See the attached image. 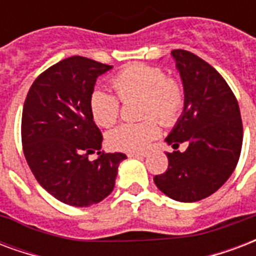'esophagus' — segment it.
Wrapping results in <instances>:
<instances>
[{
	"instance_id": "1",
	"label": "esophagus",
	"mask_w": 256,
	"mask_h": 256,
	"mask_svg": "<svg viewBox=\"0 0 256 256\" xmlns=\"http://www.w3.org/2000/svg\"><path fill=\"white\" fill-rule=\"evenodd\" d=\"M130 158H146L147 156V152H134V154H128Z\"/></svg>"
}]
</instances>
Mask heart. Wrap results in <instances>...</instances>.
I'll return each instance as SVG.
<instances>
[{
    "mask_svg": "<svg viewBox=\"0 0 256 256\" xmlns=\"http://www.w3.org/2000/svg\"><path fill=\"white\" fill-rule=\"evenodd\" d=\"M112 84L121 100L142 98L140 117L146 118L139 124L118 126L108 134V144L117 151L130 154L143 151L160 132L152 117L163 126H172L185 102V94L180 82L164 76L159 67L142 63L130 64L113 78ZM89 106L94 121L101 126H113L120 114L117 97L105 90H94L90 96Z\"/></svg>",
    "mask_w": 256,
    "mask_h": 256,
    "instance_id": "heart-1",
    "label": "heart"
}]
</instances>
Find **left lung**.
Instances as JSON below:
<instances>
[{
	"mask_svg": "<svg viewBox=\"0 0 256 256\" xmlns=\"http://www.w3.org/2000/svg\"><path fill=\"white\" fill-rule=\"evenodd\" d=\"M172 56L180 76L185 102L167 144L166 172L154 182L167 197L196 202L220 189L235 170L243 143V126L235 96L214 68L197 55L174 50ZM188 144L185 153L176 151Z\"/></svg>",
	"mask_w": 256,
	"mask_h": 256,
	"instance_id": "1",
	"label": "left lung"
}]
</instances>
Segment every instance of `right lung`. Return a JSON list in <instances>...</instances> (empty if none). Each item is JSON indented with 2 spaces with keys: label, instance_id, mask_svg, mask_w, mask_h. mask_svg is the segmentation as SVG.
Returning <instances> with one entry per match:
<instances>
[{
  "label": "right lung",
  "instance_id": "obj_1",
  "mask_svg": "<svg viewBox=\"0 0 256 256\" xmlns=\"http://www.w3.org/2000/svg\"><path fill=\"white\" fill-rule=\"evenodd\" d=\"M113 66L84 56L63 59L40 74L26 94L22 150L42 188L71 206L86 208L112 193L126 154H90L102 147L89 100L100 76Z\"/></svg>",
  "mask_w": 256,
  "mask_h": 256
}]
</instances>
